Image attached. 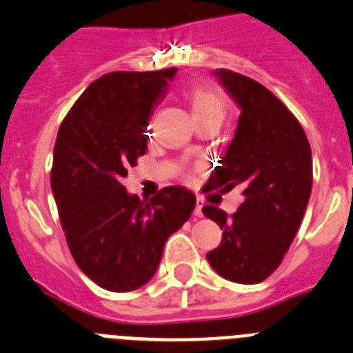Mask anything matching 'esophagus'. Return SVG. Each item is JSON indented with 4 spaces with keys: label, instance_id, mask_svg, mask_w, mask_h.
Returning a JSON list of instances; mask_svg holds the SVG:
<instances>
[{
    "label": "esophagus",
    "instance_id": "esophagus-1",
    "mask_svg": "<svg viewBox=\"0 0 353 353\" xmlns=\"http://www.w3.org/2000/svg\"><path fill=\"white\" fill-rule=\"evenodd\" d=\"M202 208H204V205H202V202H196V205H195V216H202L204 214V212H202Z\"/></svg>",
    "mask_w": 353,
    "mask_h": 353
}]
</instances>
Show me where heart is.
<instances>
[{
  "label": "heart",
  "instance_id": "obj_1",
  "mask_svg": "<svg viewBox=\"0 0 353 353\" xmlns=\"http://www.w3.org/2000/svg\"><path fill=\"white\" fill-rule=\"evenodd\" d=\"M188 103L195 121L204 119V117H216L221 121L227 112V103L223 98L205 88H195L190 91Z\"/></svg>",
  "mask_w": 353,
  "mask_h": 353
}]
</instances>
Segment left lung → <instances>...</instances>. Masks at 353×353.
<instances>
[{
    "mask_svg": "<svg viewBox=\"0 0 353 353\" xmlns=\"http://www.w3.org/2000/svg\"><path fill=\"white\" fill-rule=\"evenodd\" d=\"M239 107L236 135L208 181L211 190L243 188L232 216L202 211L223 230L208 262L228 281L260 283L288 252L306 212L313 183L311 148L294 114L262 84L230 70L212 72Z\"/></svg>",
    "mask_w": 353,
    "mask_h": 353,
    "instance_id": "obj_1",
    "label": "left lung"
}]
</instances>
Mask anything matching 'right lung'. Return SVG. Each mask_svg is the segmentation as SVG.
Wrapping results in <instances>:
<instances>
[{"label": "right lung", "mask_w": 353, "mask_h": 353, "mask_svg": "<svg viewBox=\"0 0 353 353\" xmlns=\"http://www.w3.org/2000/svg\"><path fill=\"white\" fill-rule=\"evenodd\" d=\"M176 72L103 75L59 126L50 172L59 220L81 271L105 290L130 292L148 283L165 241L195 208V195L184 186H167L148 200L123 186L148 149L145 128Z\"/></svg>", "instance_id": "obj_1"}]
</instances>
